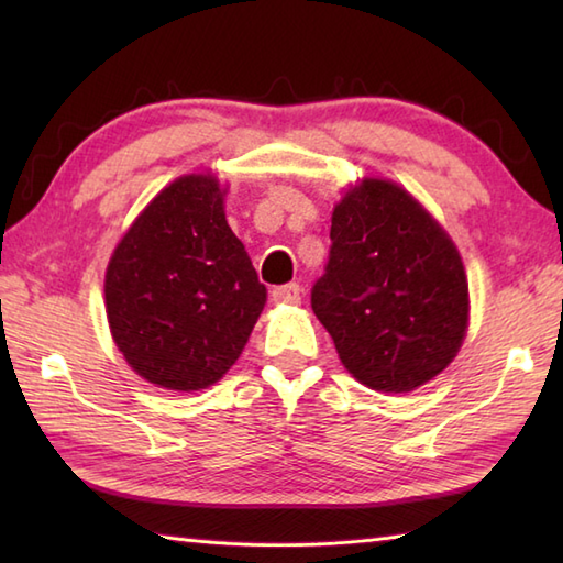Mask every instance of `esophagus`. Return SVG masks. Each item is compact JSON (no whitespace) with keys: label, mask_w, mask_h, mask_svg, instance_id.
Here are the masks:
<instances>
[{"label":"esophagus","mask_w":563,"mask_h":563,"mask_svg":"<svg viewBox=\"0 0 563 563\" xmlns=\"http://www.w3.org/2000/svg\"><path fill=\"white\" fill-rule=\"evenodd\" d=\"M271 297H273V302H278V305H300L302 288L297 283L278 285V288H273Z\"/></svg>","instance_id":"1"}]
</instances>
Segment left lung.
Segmentation results:
<instances>
[{
  "label": "left lung",
  "instance_id": "1",
  "mask_svg": "<svg viewBox=\"0 0 563 563\" xmlns=\"http://www.w3.org/2000/svg\"><path fill=\"white\" fill-rule=\"evenodd\" d=\"M312 309L345 369L377 391H411L457 355L470 288L457 246L411 194L365 178L333 208Z\"/></svg>",
  "mask_w": 563,
  "mask_h": 563
}]
</instances>
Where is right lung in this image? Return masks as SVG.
Wrapping results in <instances>:
<instances>
[{"instance_id":"1","label":"right lung","mask_w":563,"mask_h":563,"mask_svg":"<svg viewBox=\"0 0 563 563\" xmlns=\"http://www.w3.org/2000/svg\"><path fill=\"white\" fill-rule=\"evenodd\" d=\"M210 174L176 178L140 212L106 268L118 351L164 389H206L242 355L266 288Z\"/></svg>"}]
</instances>
